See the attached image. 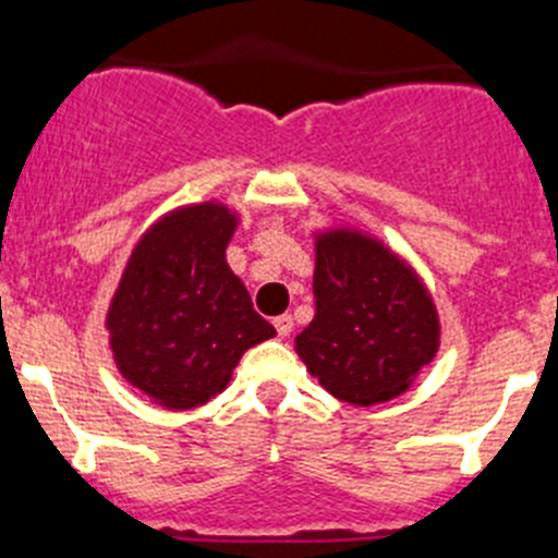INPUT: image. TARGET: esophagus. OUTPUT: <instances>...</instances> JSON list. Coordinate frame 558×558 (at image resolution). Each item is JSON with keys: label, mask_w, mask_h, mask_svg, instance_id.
I'll use <instances>...</instances> for the list:
<instances>
[{"label": "esophagus", "mask_w": 558, "mask_h": 558, "mask_svg": "<svg viewBox=\"0 0 558 558\" xmlns=\"http://www.w3.org/2000/svg\"><path fill=\"white\" fill-rule=\"evenodd\" d=\"M275 329H278L280 338H286V335H291V329H294V318L289 316V313H283V316L275 318Z\"/></svg>", "instance_id": "obj_1"}]
</instances>
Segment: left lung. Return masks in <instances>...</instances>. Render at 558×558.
Returning <instances> with one entry per match:
<instances>
[{
  "label": "left lung",
  "instance_id": "8db88e82",
  "mask_svg": "<svg viewBox=\"0 0 558 558\" xmlns=\"http://www.w3.org/2000/svg\"><path fill=\"white\" fill-rule=\"evenodd\" d=\"M316 236V316L294 349L332 398L376 405L398 398L436 356L434 296L409 262L360 229Z\"/></svg>",
  "mask_w": 558,
  "mask_h": 558
}]
</instances>
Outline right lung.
Masks as SVG:
<instances>
[{
	"label": "right lung",
	"instance_id": "1",
	"mask_svg": "<svg viewBox=\"0 0 558 558\" xmlns=\"http://www.w3.org/2000/svg\"><path fill=\"white\" fill-rule=\"evenodd\" d=\"M236 226L240 215L220 202L171 209L135 242L111 296L113 362L124 381L163 409L213 400L242 354L275 338L226 262Z\"/></svg>",
	"mask_w": 558,
	"mask_h": 558
}]
</instances>
